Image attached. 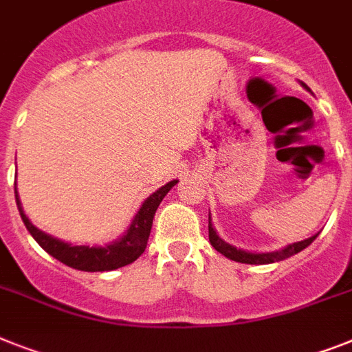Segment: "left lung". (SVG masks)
Returning <instances> with one entry per match:
<instances>
[{
    "label": "left lung",
    "instance_id": "left-lung-1",
    "mask_svg": "<svg viewBox=\"0 0 352 352\" xmlns=\"http://www.w3.org/2000/svg\"><path fill=\"white\" fill-rule=\"evenodd\" d=\"M304 88L307 89V86L304 82H300ZM316 235H311L309 239H304V241H298V243H293V245H287L286 248L283 250H277V252H266V254H252V252H246V250H241V248H235V246L228 245L225 241L217 235V232L214 230V226H212L210 221V214H208V239H210V245L223 254L225 257L228 259L235 261V263H243V264H270V263H278V261H284L287 257H292V255L298 254L302 252L304 248L311 245L313 241L316 239Z\"/></svg>",
    "mask_w": 352,
    "mask_h": 352
}]
</instances>
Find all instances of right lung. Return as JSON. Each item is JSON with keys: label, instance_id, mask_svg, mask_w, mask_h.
<instances>
[{"label": "right lung", "instance_id": "obj_1", "mask_svg": "<svg viewBox=\"0 0 352 352\" xmlns=\"http://www.w3.org/2000/svg\"><path fill=\"white\" fill-rule=\"evenodd\" d=\"M176 183H178V179H173V182L165 183L164 187L158 188L156 192L151 194L142 203L140 210L136 212V216L133 217L126 234L122 235L120 239L113 241L106 246H74L69 243H65V241L57 239V237H52L50 234H45L37 226L32 225L30 219L23 212L21 201H19V196H17L16 183H14V192H16L17 208H19V214H21L26 230L30 232L32 237L39 243V246L45 252H48L52 257H55V259L69 266V268L80 270V272H111V270L135 263L144 254L147 241H149L151 226H153L156 208L160 207L162 199L167 196V192Z\"/></svg>", "mask_w": 352, "mask_h": 352}]
</instances>
